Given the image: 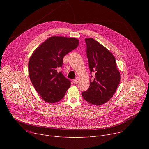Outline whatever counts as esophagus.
<instances>
[{"instance_id":"34e87169","label":"esophagus","mask_w":149,"mask_h":149,"mask_svg":"<svg viewBox=\"0 0 149 149\" xmlns=\"http://www.w3.org/2000/svg\"><path fill=\"white\" fill-rule=\"evenodd\" d=\"M78 82H79V78L77 77V78L74 80V82L75 84H77L78 83Z\"/></svg>"}]
</instances>
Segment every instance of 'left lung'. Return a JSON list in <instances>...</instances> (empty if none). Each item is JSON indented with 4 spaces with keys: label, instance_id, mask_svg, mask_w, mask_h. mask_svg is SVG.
<instances>
[{
    "label": "left lung",
    "instance_id": "left-lung-1",
    "mask_svg": "<svg viewBox=\"0 0 149 149\" xmlns=\"http://www.w3.org/2000/svg\"><path fill=\"white\" fill-rule=\"evenodd\" d=\"M85 41L90 71L91 74H95V77L90 79L89 88L82 93V96L93 105H102L116 93L121 79L120 73L111 52L93 38H86Z\"/></svg>",
    "mask_w": 149,
    "mask_h": 149
}]
</instances>
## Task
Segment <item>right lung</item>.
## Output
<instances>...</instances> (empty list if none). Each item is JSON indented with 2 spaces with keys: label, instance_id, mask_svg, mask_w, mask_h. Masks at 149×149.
<instances>
[{
  "label": "right lung",
  "instance_id": "right-lung-1",
  "mask_svg": "<svg viewBox=\"0 0 149 149\" xmlns=\"http://www.w3.org/2000/svg\"><path fill=\"white\" fill-rule=\"evenodd\" d=\"M79 40L74 38L52 36L40 44L32 54L28 63L30 79L44 101H59L71 86V81L59 70L63 58L75 49Z\"/></svg>",
  "mask_w": 149,
  "mask_h": 149
}]
</instances>
